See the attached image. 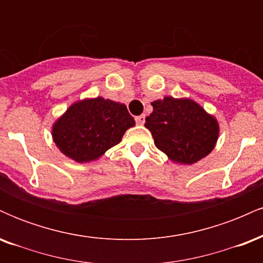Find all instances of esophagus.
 Wrapping results in <instances>:
<instances>
[{
    "mask_svg": "<svg viewBox=\"0 0 263 263\" xmlns=\"http://www.w3.org/2000/svg\"><path fill=\"white\" fill-rule=\"evenodd\" d=\"M135 120H136V123H137V125H143L144 120H146V117H144V115H140V116L136 117Z\"/></svg>",
    "mask_w": 263,
    "mask_h": 263,
    "instance_id": "esophagus-1",
    "label": "esophagus"
}]
</instances>
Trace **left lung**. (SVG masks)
Segmentation results:
<instances>
[{
	"label": "left lung",
	"instance_id": "1",
	"mask_svg": "<svg viewBox=\"0 0 263 263\" xmlns=\"http://www.w3.org/2000/svg\"><path fill=\"white\" fill-rule=\"evenodd\" d=\"M153 112L146 117L156 147L171 161L193 164L206 157L219 138L218 120L190 99L165 96L151 104Z\"/></svg>",
	"mask_w": 263,
	"mask_h": 263
}]
</instances>
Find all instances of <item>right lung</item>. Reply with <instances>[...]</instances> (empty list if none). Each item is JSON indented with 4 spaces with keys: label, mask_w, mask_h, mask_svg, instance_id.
<instances>
[{
    "label": "right lung",
    "mask_w": 263,
    "mask_h": 263,
    "mask_svg": "<svg viewBox=\"0 0 263 263\" xmlns=\"http://www.w3.org/2000/svg\"><path fill=\"white\" fill-rule=\"evenodd\" d=\"M132 126L135 120L126 105L99 96L74 102L54 122L52 136L63 155L85 163L119 144Z\"/></svg>",
    "instance_id": "1"
}]
</instances>
